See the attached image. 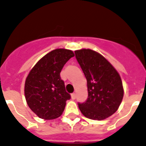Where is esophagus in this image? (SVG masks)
<instances>
[{
    "instance_id": "obj_1",
    "label": "esophagus",
    "mask_w": 146,
    "mask_h": 146,
    "mask_svg": "<svg viewBox=\"0 0 146 146\" xmlns=\"http://www.w3.org/2000/svg\"><path fill=\"white\" fill-rule=\"evenodd\" d=\"M76 97V95L75 93L71 94V98H72V99H73V100H75Z\"/></svg>"
}]
</instances>
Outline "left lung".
I'll use <instances>...</instances> for the list:
<instances>
[{
  "instance_id": "obj_1",
  "label": "left lung",
  "mask_w": 146,
  "mask_h": 146,
  "mask_svg": "<svg viewBox=\"0 0 146 146\" xmlns=\"http://www.w3.org/2000/svg\"><path fill=\"white\" fill-rule=\"evenodd\" d=\"M76 58L87 79V100L78 103L81 112L93 120H104L120 106L122 82L118 73L104 56L91 49L75 51Z\"/></svg>"
}]
</instances>
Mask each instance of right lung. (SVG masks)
Returning a JSON list of instances; mask_svg holds the SVG:
<instances>
[{
    "label": "right lung",
    "instance_id": "obj_1",
    "mask_svg": "<svg viewBox=\"0 0 146 146\" xmlns=\"http://www.w3.org/2000/svg\"><path fill=\"white\" fill-rule=\"evenodd\" d=\"M73 56L68 49H54L40 59L28 74L25 85L26 101L40 118L54 119L64 112L71 96L66 92L60 73Z\"/></svg>",
    "mask_w": 146,
    "mask_h": 146
}]
</instances>
